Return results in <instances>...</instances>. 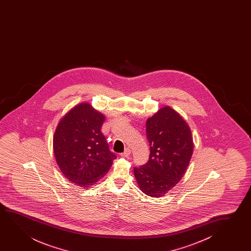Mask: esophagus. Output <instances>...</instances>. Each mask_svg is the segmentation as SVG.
<instances>
[{
    "instance_id": "1",
    "label": "esophagus",
    "mask_w": 251,
    "mask_h": 251,
    "mask_svg": "<svg viewBox=\"0 0 251 251\" xmlns=\"http://www.w3.org/2000/svg\"><path fill=\"white\" fill-rule=\"evenodd\" d=\"M131 153V150L128 148H125V150H124V152L121 154V156L122 157H124V158H127V157H128L129 155H130Z\"/></svg>"
}]
</instances>
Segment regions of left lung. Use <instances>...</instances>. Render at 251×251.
I'll list each match as a JSON object with an SVG mask.
<instances>
[{
	"label": "left lung",
	"instance_id": "8db88e82",
	"mask_svg": "<svg viewBox=\"0 0 251 251\" xmlns=\"http://www.w3.org/2000/svg\"><path fill=\"white\" fill-rule=\"evenodd\" d=\"M150 156L134 167L139 188L147 196L161 197L182 179L194 150L189 125L170 106L158 110L146 124Z\"/></svg>",
	"mask_w": 251,
	"mask_h": 251
}]
</instances>
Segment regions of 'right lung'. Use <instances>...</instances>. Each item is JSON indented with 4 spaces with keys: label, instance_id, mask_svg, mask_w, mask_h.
Wrapping results in <instances>:
<instances>
[{
    "label": "right lung",
    "instance_id": "add662e5",
    "mask_svg": "<svg viewBox=\"0 0 251 251\" xmlns=\"http://www.w3.org/2000/svg\"><path fill=\"white\" fill-rule=\"evenodd\" d=\"M105 117L81 103L59 122L53 137L55 160L62 174L79 187L90 188L109 172L117 155L101 132Z\"/></svg>",
    "mask_w": 251,
    "mask_h": 251
}]
</instances>
